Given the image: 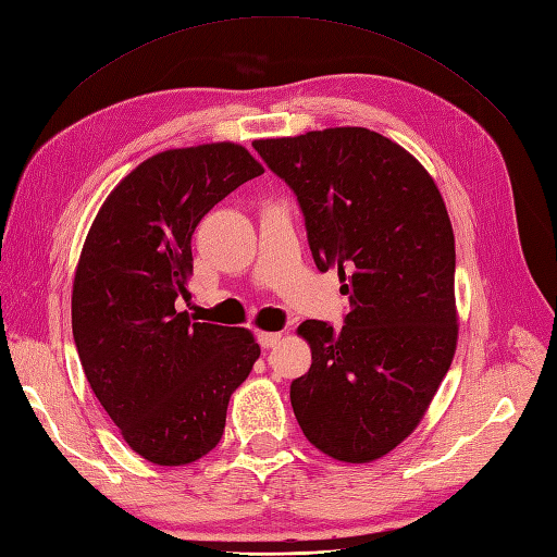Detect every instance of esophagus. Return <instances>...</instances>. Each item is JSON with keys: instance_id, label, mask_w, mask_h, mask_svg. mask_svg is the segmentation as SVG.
<instances>
[{"instance_id": "34e87169", "label": "esophagus", "mask_w": 557, "mask_h": 557, "mask_svg": "<svg viewBox=\"0 0 557 557\" xmlns=\"http://www.w3.org/2000/svg\"><path fill=\"white\" fill-rule=\"evenodd\" d=\"M278 341H281V333H264V331L257 333V343H260L264 349L278 345Z\"/></svg>"}]
</instances>
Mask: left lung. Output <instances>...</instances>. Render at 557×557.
<instances>
[{
	"mask_svg": "<svg viewBox=\"0 0 557 557\" xmlns=\"http://www.w3.org/2000/svg\"><path fill=\"white\" fill-rule=\"evenodd\" d=\"M300 202L319 271L337 269L345 325L309 319V371L290 404L305 437L345 463H371L411 435L458 343L456 248L435 180L366 127L257 139Z\"/></svg>",
	"mask_w": 557,
	"mask_h": 557,
	"instance_id": "left-lung-1",
	"label": "left lung"
}]
</instances>
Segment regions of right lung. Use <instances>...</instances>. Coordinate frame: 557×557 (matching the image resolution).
Wrapping results in <instances>:
<instances>
[{"label":"right lung","mask_w":557,"mask_h":557,"mask_svg":"<svg viewBox=\"0 0 557 557\" xmlns=\"http://www.w3.org/2000/svg\"><path fill=\"white\" fill-rule=\"evenodd\" d=\"M264 168L232 141L170 148L122 180L94 220L73 281V337L94 395L132 451L186 466L220 444L226 406L260 357L248 329L198 323L191 236Z\"/></svg>","instance_id":"right-lung-1"}]
</instances>
